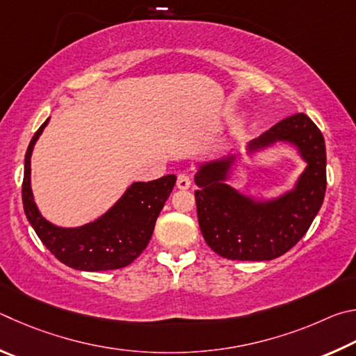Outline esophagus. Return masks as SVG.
<instances>
[{
	"instance_id": "esophagus-1",
	"label": "esophagus",
	"mask_w": 356,
	"mask_h": 356,
	"mask_svg": "<svg viewBox=\"0 0 356 356\" xmlns=\"http://www.w3.org/2000/svg\"><path fill=\"white\" fill-rule=\"evenodd\" d=\"M177 188L181 189V191H186L191 188V178L188 177L186 173H181L178 175V179H177Z\"/></svg>"
}]
</instances>
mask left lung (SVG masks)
I'll return each mask as SVG.
<instances>
[{"label": "left lung", "instance_id": "left-lung-1", "mask_svg": "<svg viewBox=\"0 0 356 356\" xmlns=\"http://www.w3.org/2000/svg\"><path fill=\"white\" fill-rule=\"evenodd\" d=\"M289 145L307 164L292 189L254 197L228 184L242 152L202 162L194 181L197 216L207 244L227 259L270 261L300 241L319 213L327 189V153L321 129L305 114L284 118L245 145L248 158Z\"/></svg>", "mask_w": 356, "mask_h": 356}]
</instances>
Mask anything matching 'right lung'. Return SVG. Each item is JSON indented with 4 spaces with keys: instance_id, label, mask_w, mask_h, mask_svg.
<instances>
[{
    "instance_id": "right-lung-1",
    "label": "right lung",
    "mask_w": 356,
    "mask_h": 356,
    "mask_svg": "<svg viewBox=\"0 0 356 356\" xmlns=\"http://www.w3.org/2000/svg\"><path fill=\"white\" fill-rule=\"evenodd\" d=\"M49 118L37 129L24 156L23 208L31 227L60 263L76 270H114L133 263L152 239L154 223L177 183L175 175L136 181L98 219L81 227H58L47 220L31 189V156Z\"/></svg>"
}]
</instances>
